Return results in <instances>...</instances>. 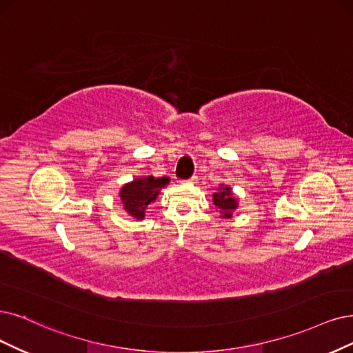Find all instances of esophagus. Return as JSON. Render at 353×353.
<instances>
[{"label":"esophagus","instance_id":"esophagus-1","mask_svg":"<svg viewBox=\"0 0 353 353\" xmlns=\"http://www.w3.org/2000/svg\"><path fill=\"white\" fill-rule=\"evenodd\" d=\"M188 181L189 183H198V176H192Z\"/></svg>","mask_w":353,"mask_h":353}]
</instances>
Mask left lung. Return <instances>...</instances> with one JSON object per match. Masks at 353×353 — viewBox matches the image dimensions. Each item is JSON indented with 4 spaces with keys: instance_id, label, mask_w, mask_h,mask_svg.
<instances>
[{
    "instance_id": "1",
    "label": "left lung",
    "mask_w": 353,
    "mask_h": 353,
    "mask_svg": "<svg viewBox=\"0 0 353 353\" xmlns=\"http://www.w3.org/2000/svg\"><path fill=\"white\" fill-rule=\"evenodd\" d=\"M214 205L218 208L219 212L223 214V218H231L234 210H237L239 201L234 198V193L230 186L221 185L218 192L212 194Z\"/></svg>"
}]
</instances>
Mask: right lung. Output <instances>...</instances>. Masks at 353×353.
Wrapping results in <instances>:
<instances>
[{
  "label": "right lung",
  "instance_id": "obj_1",
  "mask_svg": "<svg viewBox=\"0 0 353 353\" xmlns=\"http://www.w3.org/2000/svg\"><path fill=\"white\" fill-rule=\"evenodd\" d=\"M168 183L167 177L154 179L152 176L135 179L130 183H126L121 192L119 196L123 203L125 211L137 219H142L145 216L147 206L154 202L159 196L160 190Z\"/></svg>",
  "mask_w": 353,
  "mask_h": 353
}]
</instances>
